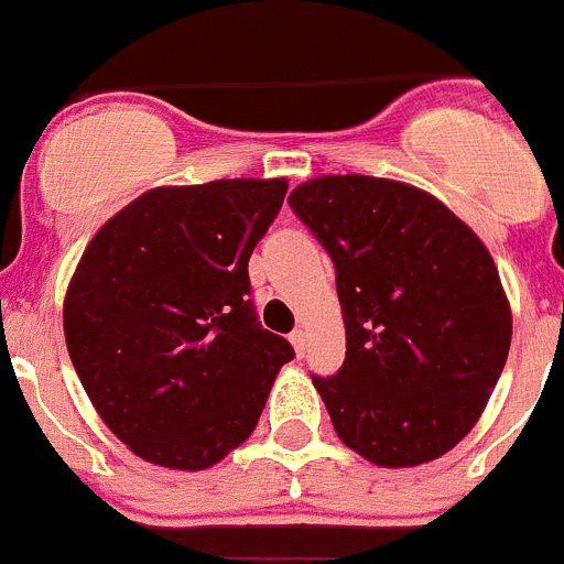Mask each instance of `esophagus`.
Instances as JSON below:
<instances>
[{"instance_id": "1", "label": "esophagus", "mask_w": 564, "mask_h": 564, "mask_svg": "<svg viewBox=\"0 0 564 564\" xmlns=\"http://www.w3.org/2000/svg\"><path fill=\"white\" fill-rule=\"evenodd\" d=\"M291 344L296 356H305V347H307V333L305 330H293L291 333Z\"/></svg>"}]
</instances>
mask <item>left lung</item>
<instances>
[{"instance_id":"1","label":"left lung","mask_w":564,"mask_h":564,"mask_svg":"<svg viewBox=\"0 0 564 564\" xmlns=\"http://www.w3.org/2000/svg\"><path fill=\"white\" fill-rule=\"evenodd\" d=\"M288 203L336 265L347 352L336 376H313L336 435L387 468L455 449L511 347L488 248L437 197L383 177L325 174Z\"/></svg>"}]
</instances>
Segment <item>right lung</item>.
Returning <instances> with one entry per match:
<instances>
[{
	"instance_id": "1",
	"label": "right lung",
	"mask_w": 564,
	"mask_h": 564,
	"mask_svg": "<svg viewBox=\"0 0 564 564\" xmlns=\"http://www.w3.org/2000/svg\"><path fill=\"white\" fill-rule=\"evenodd\" d=\"M285 192V177L158 186L89 239L64 296V338L101 421L143 460L220 463L293 358L248 299V259Z\"/></svg>"
}]
</instances>
